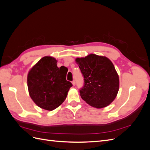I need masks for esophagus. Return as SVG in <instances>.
<instances>
[{"instance_id": "1", "label": "esophagus", "mask_w": 150, "mask_h": 150, "mask_svg": "<svg viewBox=\"0 0 150 150\" xmlns=\"http://www.w3.org/2000/svg\"><path fill=\"white\" fill-rule=\"evenodd\" d=\"M72 85H73V86H75L76 85V81L74 80L72 81Z\"/></svg>"}]
</instances>
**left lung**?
<instances>
[{
  "instance_id": "1",
  "label": "left lung",
  "mask_w": 150,
  "mask_h": 150,
  "mask_svg": "<svg viewBox=\"0 0 150 150\" xmlns=\"http://www.w3.org/2000/svg\"><path fill=\"white\" fill-rule=\"evenodd\" d=\"M84 83L79 90L80 96L90 106L104 108L111 103L119 91V76L108 58L91 54L76 58Z\"/></svg>"
}]
</instances>
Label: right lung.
Segmentation results:
<instances>
[{"label": "right lung", "instance_id": "right-lung-1", "mask_svg": "<svg viewBox=\"0 0 150 150\" xmlns=\"http://www.w3.org/2000/svg\"><path fill=\"white\" fill-rule=\"evenodd\" d=\"M51 56L42 57L31 68L28 76L29 95L40 108L52 111L64 101L72 84L66 80L67 72L57 66Z\"/></svg>", "mask_w": 150, "mask_h": 150}]
</instances>
